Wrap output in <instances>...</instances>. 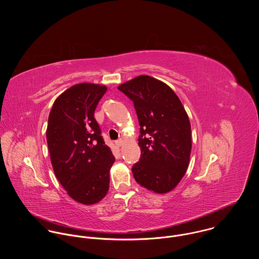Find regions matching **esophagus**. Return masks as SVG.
Masks as SVG:
<instances>
[{
  "label": "esophagus",
  "instance_id": "1",
  "mask_svg": "<svg viewBox=\"0 0 259 259\" xmlns=\"http://www.w3.org/2000/svg\"><path fill=\"white\" fill-rule=\"evenodd\" d=\"M122 145H123L122 140H118V141H116V142H115V146H116L117 148H120Z\"/></svg>",
  "mask_w": 259,
  "mask_h": 259
}]
</instances>
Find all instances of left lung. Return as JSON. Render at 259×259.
Instances as JSON below:
<instances>
[{
  "label": "left lung",
  "instance_id": "8db88e82",
  "mask_svg": "<svg viewBox=\"0 0 259 259\" xmlns=\"http://www.w3.org/2000/svg\"><path fill=\"white\" fill-rule=\"evenodd\" d=\"M117 89L134 102L141 126V159L133 166L136 182L158 194L171 191L190 160L191 126L185 107L170 87L146 74Z\"/></svg>",
  "mask_w": 259,
  "mask_h": 259
}]
</instances>
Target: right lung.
<instances>
[{
    "label": "right lung",
    "instance_id": "right-lung-1",
    "mask_svg": "<svg viewBox=\"0 0 259 259\" xmlns=\"http://www.w3.org/2000/svg\"><path fill=\"white\" fill-rule=\"evenodd\" d=\"M108 88L81 82L62 93L49 114L47 143L56 178L76 202L96 204L108 193L114 162L95 111Z\"/></svg>",
    "mask_w": 259,
    "mask_h": 259
}]
</instances>
